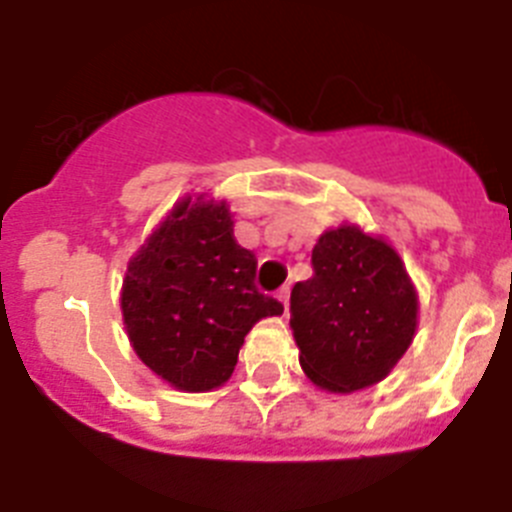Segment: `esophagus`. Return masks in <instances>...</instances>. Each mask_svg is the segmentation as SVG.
<instances>
[{
	"label": "esophagus",
	"instance_id": "1",
	"mask_svg": "<svg viewBox=\"0 0 512 512\" xmlns=\"http://www.w3.org/2000/svg\"><path fill=\"white\" fill-rule=\"evenodd\" d=\"M279 300H282V305H284V310L289 312V284H284L282 289H279Z\"/></svg>",
	"mask_w": 512,
	"mask_h": 512
}]
</instances>
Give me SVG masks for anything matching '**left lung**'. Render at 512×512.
<instances>
[{
  "mask_svg": "<svg viewBox=\"0 0 512 512\" xmlns=\"http://www.w3.org/2000/svg\"><path fill=\"white\" fill-rule=\"evenodd\" d=\"M289 312L307 377L330 392H356L408 351L418 295L395 248L343 225L315 243L312 277L295 284Z\"/></svg>",
  "mask_w": 512,
  "mask_h": 512,
  "instance_id": "8db88e82",
  "label": "left lung"
}]
</instances>
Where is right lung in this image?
Returning <instances> with one entry per match:
<instances>
[{
	"label": "right lung",
	"mask_w": 512,
	"mask_h": 512,
	"mask_svg": "<svg viewBox=\"0 0 512 512\" xmlns=\"http://www.w3.org/2000/svg\"><path fill=\"white\" fill-rule=\"evenodd\" d=\"M256 266L223 202L176 205L122 284V318L140 361L187 392L228 382L253 323L284 312L259 292Z\"/></svg>",
	"instance_id": "add662e5"
}]
</instances>
